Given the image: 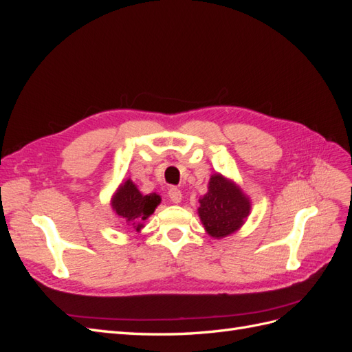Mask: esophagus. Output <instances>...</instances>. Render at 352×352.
Returning <instances> with one entry per match:
<instances>
[{"instance_id": "34e87169", "label": "esophagus", "mask_w": 352, "mask_h": 352, "mask_svg": "<svg viewBox=\"0 0 352 352\" xmlns=\"http://www.w3.org/2000/svg\"><path fill=\"white\" fill-rule=\"evenodd\" d=\"M168 198H170V201L175 202V204H179V202L182 201V192H180L177 188H170Z\"/></svg>"}]
</instances>
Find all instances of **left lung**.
<instances>
[{"label": "left lung", "mask_w": 352, "mask_h": 352, "mask_svg": "<svg viewBox=\"0 0 352 352\" xmlns=\"http://www.w3.org/2000/svg\"><path fill=\"white\" fill-rule=\"evenodd\" d=\"M250 198L232 180L219 173L208 182V192L199 199L198 216L210 236L220 239L235 233L248 217Z\"/></svg>", "instance_id": "left-lung-1"}]
</instances>
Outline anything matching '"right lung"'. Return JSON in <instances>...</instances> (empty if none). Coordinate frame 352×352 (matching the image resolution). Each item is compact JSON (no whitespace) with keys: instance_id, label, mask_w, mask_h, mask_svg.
Segmentation results:
<instances>
[{"instance_id":"1","label":"right lung","mask_w":352,"mask_h":352,"mask_svg":"<svg viewBox=\"0 0 352 352\" xmlns=\"http://www.w3.org/2000/svg\"><path fill=\"white\" fill-rule=\"evenodd\" d=\"M160 202H162L160 195L141 194L132 180L127 179L117 188L111 198V207L126 226L141 230L142 221L153 214Z\"/></svg>"}]
</instances>
